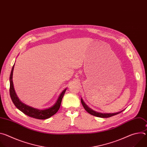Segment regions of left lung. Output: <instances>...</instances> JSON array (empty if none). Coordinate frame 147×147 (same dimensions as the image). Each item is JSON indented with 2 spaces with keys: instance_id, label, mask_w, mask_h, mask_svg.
<instances>
[{
  "instance_id": "8db88e82",
  "label": "left lung",
  "mask_w": 147,
  "mask_h": 147,
  "mask_svg": "<svg viewBox=\"0 0 147 147\" xmlns=\"http://www.w3.org/2000/svg\"><path fill=\"white\" fill-rule=\"evenodd\" d=\"M81 103L82 105V106L84 107V108L85 109V110L88 112L90 114H91V115H93V116H96V117H102V118H107V117H112L113 116H115V115H116L120 113H121V112H123L124 110L123 111H121L119 112H116V113H100V112H96L94 110H92V109H91L90 107H88L87 105L86 104V103L84 102L83 99L82 98H81Z\"/></svg>"
}]
</instances>
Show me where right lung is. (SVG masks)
I'll use <instances>...</instances> for the list:
<instances>
[{"mask_svg": "<svg viewBox=\"0 0 147 147\" xmlns=\"http://www.w3.org/2000/svg\"><path fill=\"white\" fill-rule=\"evenodd\" d=\"M14 67V64L12 67L10 76V95L16 107L18 109H19L20 111H22L23 113L26 114V115L35 119H46L54 115L60 108L62 98L65 95V93L67 90V88L62 91V92L59 95L57 100L51 107L44 109H36L32 107L28 106L27 105L24 103L20 100V99L17 96L15 92L14 86H13V73Z\"/></svg>", "mask_w": 147, "mask_h": 147, "instance_id": "obj_1", "label": "right lung"}]
</instances>
